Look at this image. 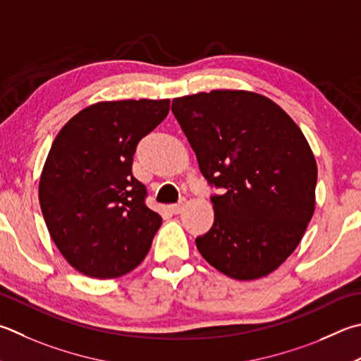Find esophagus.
<instances>
[{"label": "esophagus", "mask_w": 361, "mask_h": 361, "mask_svg": "<svg viewBox=\"0 0 361 361\" xmlns=\"http://www.w3.org/2000/svg\"><path fill=\"white\" fill-rule=\"evenodd\" d=\"M183 207H185V202H178V203H173V205H170L169 208H170V212H172L173 214H178V213H181V209H183Z\"/></svg>", "instance_id": "34e87169"}]
</instances>
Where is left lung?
<instances>
[{"label": "left lung", "instance_id": "1", "mask_svg": "<svg viewBox=\"0 0 361 361\" xmlns=\"http://www.w3.org/2000/svg\"><path fill=\"white\" fill-rule=\"evenodd\" d=\"M172 112L212 186L214 222L195 238L209 265L238 281L267 276L303 238L316 207L317 164L278 104L243 90L176 97Z\"/></svg>", "mask_w": 361, "mask_h": 361}]
</instances>
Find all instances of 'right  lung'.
<instances>
[{
    "label": "right lung",
    "mask_w": 361,
    "mask_h": 361,
    "mask_svg": "<svg viewBox=\"0 0 361 361\" xmlns=\"http://www.w3.org/2000/svg\"><path fill=\"white\" fill-rule=\"evenodd\" d=\"M169 99L88 106L55 137L39 181V203L63 257L90 278L123 276L145 259L161 216L134 178L135 147L167 116Z\"/></svg>",
    "instance_id": "right-lung-1"
}]
</instances>
